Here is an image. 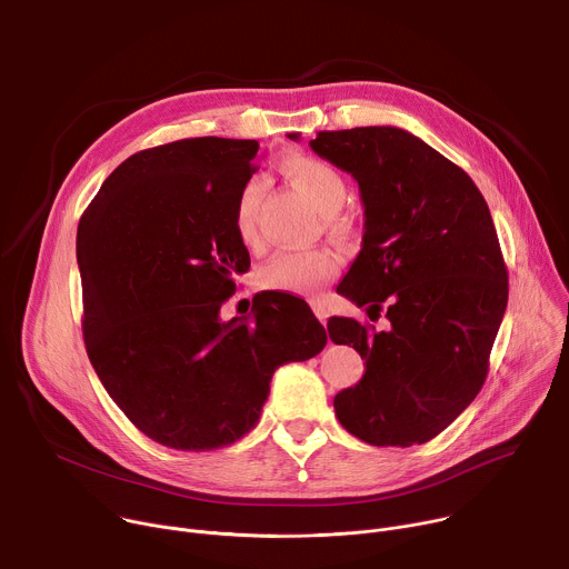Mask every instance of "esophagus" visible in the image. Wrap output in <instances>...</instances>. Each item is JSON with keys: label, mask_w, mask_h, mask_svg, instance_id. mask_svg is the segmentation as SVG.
<instances>
[{"label": "esophagus", "mask_w": 569, "mask_h": 569, "mask_svg": "<svg viewBox=\"0 0 569 569\" xmlns=\"http://www.w3.org/2000/svg\"><path fill=\"white\" fill-rule=\"evenodd\" d=\"M312 312L317 315V319H319L321 323H327V319H329V315H327V308H323L319 301H312Z\"/></svg>", "instance_id": "34e87169"}]
</instances>
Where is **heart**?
Returning a JSON list of instances; mask_svg holds the SVG:
<instances>
[{
	"instance_id": "b5f03b06",
	"label": "heart",
	"mask_w": 569,
	"mask_h": 569,
	"mask_svg": "<svg viewBox=\"0 0 569 569\" xmlns=\"http://www.w3.org/2000/svg\"><path fill=\"white\" fill-rule=\"evenodd\" d=\"M283 171L292 180V184L321 211L327 213L331 222H338L336 211L347 200V182L336 167L329 161L308 157V154H290L283 161ZM263 196L261 182L252 180L240 189L233 202V231L242 246L257 250L261 246V236L257 227L259 202ZM340 257L329 248L315 250H288L274 254L261 270V281L272 290H288L310 295L317 292L323 283L336 279L340 272Z\"/></svg>"
}]
</instances>
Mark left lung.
<instances>
[{
    "instance_id": "1",
    "label": "left lung",
    "mask_w": 569,
    "mask_h": 569,
    "mask_svg": "<svg viewBox=\"0 0 569 569\" xmlns=\"http://www.w3.org/2000/svg\"><path fill=\"white\" fill-rule=\"evenodd\" d=\"M310 148L358 180L365 204L362 250L338 292L389 319L385 331L329 319L331 340L367 365L336 415L371 446L426 443L479 393L507 310L489 204L466 171L400 128L323 130Z\"/></svg>"
}]
</instances>
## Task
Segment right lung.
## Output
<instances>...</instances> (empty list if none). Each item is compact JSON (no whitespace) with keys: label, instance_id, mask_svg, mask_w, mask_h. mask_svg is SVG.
I'll list each match as a JSON object with an SVG mask.
<instances>
[{"label":"right lung","instance_id":"1","mask_svg":"<svg viewBox=\"0 0 569 569\" xmlns=\"http://www.w3.org/2000/svg\"><path fill=\"white\" fill-rule=\"evenodd\" d=\"M259 141L196 137L130 154L78 222L83 336L121 412L152 441L216 450L261 417L272 373L327 345L306 301L254 297V321L220 319L250 270L233 202Z\"/></svg>","mask_w":569,"mask_h":569}]
</instances>
